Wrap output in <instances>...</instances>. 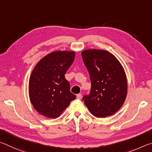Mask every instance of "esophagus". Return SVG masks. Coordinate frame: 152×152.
I'll use <instances>...</instances> for the list:
<instances>
[{
	"label": "esophagus",
	"instance_id": "1",
	"mask_svg": "<svg viewBox=\"0 0 152 152\" xmlns=\"http://www.w3.org/2000/svg\"><path fill=\"white\" fill-rule=\"evenodd\" d=\"M81 97H82V95H81V94H79L77 95V99H81Z\"/></svg>",
	"mask_w": 152,
	"mask_h": 152
}]
</instances>
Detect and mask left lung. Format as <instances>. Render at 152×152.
Masks as SVG:
<instances>
[{"label": "left lung", "mask_w": 152, "mask_h": 152, "mask_svg": "<svg viewBox=\"0 0 152 152\" xmlns=\"http://www.w3.org/2000/svg\"><path fill=\"white\" fill-rule=\"evenodd\" d=\"M88 70L91 87L84 103L97 118H105L117 112L124 104L127 83L124 68L110 52L89 49L81 53Z\"/></svg>", "instance_id": "left-lung-1"}]
</instances>
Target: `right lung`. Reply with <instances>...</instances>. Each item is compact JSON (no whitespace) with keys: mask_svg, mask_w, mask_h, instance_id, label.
Here are the masks:
<instances>
[{"mask_svg":"<svg viewBox=\"0 0 152 152\" xmlns=\"http://www.w3.org/2000/svg\"><path fill=\"white\" fill-rule=\"evenodd\" d=\"M74 58V52L55 51L45 56L34 68L29 81V97L41 115L57 118L76 98L65 77Z\"/></svg>","mask_w":152,"mask_h":152,"instance_id":"right-lung-1","label":"right lung"}]
</instances>
